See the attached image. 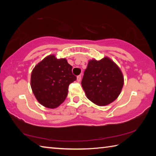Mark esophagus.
Segmentation results:
<instances>
[{"mask_svg":"<svg viewBox=\"0 0 156 156\" xmlns=\"http://www.w3.org/2000/svg\"><path fill=\"white\" fill-rule=\"evenodd\" d=\"M80 80H81V75H79L77 76V81L80 82Z\"/></svg>","mask_w":156,"mask_h":156,"instance_id":"esophagus-1","label":"esophagus"}]
</instances>
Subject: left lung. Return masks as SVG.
Returning <instances> with one entry per match:
<instances>
[{"instance_id": "8db88e82", "label": "left lung", "mask_w": 156, "mask_h": 156, "mask_svg": "<svg viewBox=\"0 0 156 156\" xmlns=\"http://www.w3.org/2000/svg\"><path fill=\"white\" fill-rule=\"evenodd\" d=\"M81 84L89 100L98 106H105L119 96L124 77L119 67L106 56L100 60H89Z\"/></svg>"}]
</instances>
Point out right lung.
I'll use <instances>...</instances> for the list:
<instances>
[{"instance_id": "1", "label": "right lung", "mask_w": 156, "mask_h": 156, "mask_svg": "<svg viewBox=\"0 0 156 156\" xmlns=\"http://www.w3.org/2000/svg\"><path fill=\"white\" fill-rule=\"evenodd\" d=\"M67 59L49 55L33 69L31 87L36 100L43 106L55 109L67 98L69 85L76 80Z\"/></svg>"}]
</instances>
